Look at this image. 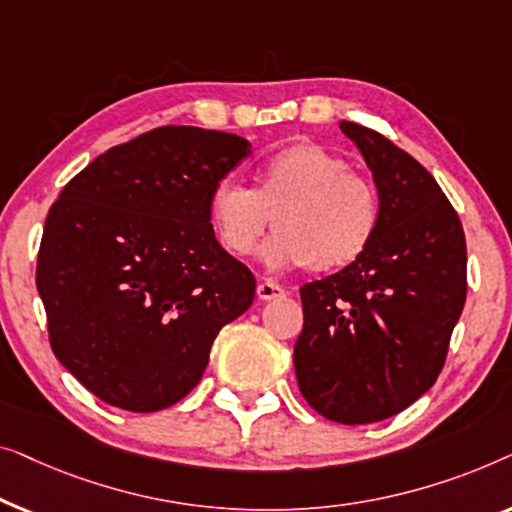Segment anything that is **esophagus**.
Masks as SVG:
<instances>
[{"instance_id":"obj_1","label":"esophagus","mask_w":512,"mask_h":512,"mask_svg":"<svg viewBox=\"0 0 512 512\" xmlns=\"http://www.w3.org/2000/svg\"><path fill=\"white\" fill-rule=\"evenodd\" d=\"M257 297L262 299V301L283 299L285 297V290L278 283H273V280H262V283L257 285Z\"/></svg>"}]
</instances>
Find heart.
Wrapping results in <instances>:
<instances>
[{"instance_id": "b5f03b06", "label": "heart", "mask_w": 512, "mask_h": 512, "mask_svg": "<svg viewBox=\"0 0 512 512\" xmlns=\"http://www.w3.org/2000/svg\"><path fill=\"white\" fill-rule=\"evenodd\" d=\"M208 215L229 255L253 253L273 218L276 234L259 259L278 271L308 264L327 273L369 250L380 225V194L341 155L301 141L257 164L253 190L232 181L215 185Z\"/></svg>"}]
</instances>
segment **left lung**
<instances>
[{
    "instance_id": "left-lung-1",
    "label": "left lung",
    "mask_w": 512,
    "mask_h": 512,
    "mask_svg": "<svg viewBox=\"0 0 512 512\" xmlns=\"http://www.w3.org/2000/svg\"><path fill=\"white\" fill-rule=\"evenodd\" d=\"M338 127L371 169L380 225L355 264L301 287L294 373L315 413L371 424L436 383L466 301V239L415 157L357 122Z\"/></svg>"
}]
</instances>
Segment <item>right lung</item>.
<instances>
[{"mask_svg": "<svg viewBox=\"0 0 512 512\" xmlns=\"http://www.w3.org/2000/svg\"><path fill=\"white\" fill-rule=\"evenodd\" d=\"M250 153L236 134L157 127L92 160L50 206L37 262L50 348L95 397L132 413L174 406L253 304L255 276L208 215Z\"/></svg>", "mask_w": 512, "mask_h": 512, "instance_id": "add662e5", "label": "right lung"}]
</instances>
